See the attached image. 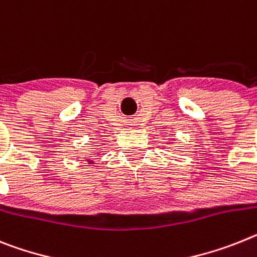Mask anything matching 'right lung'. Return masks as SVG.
Wrapping results in <instances>:
<instances>
[{
	"label": "right lung",
	"instance_id": "right-lung-1",
	"mask_svg": "<svg viewBox=\"0 0 257 257\" xmlns=\"http://www.w3.org/2000/svg\"><path fill=\"white\" fill-rule=\"evenodd\" d=\"M92 153H93V152H92ZM92 153H91V155H92ZM84 161H87V162H88V164H95V161H93V160H91V159H89V157H84Z\"/></svg>",
	"mask_w": 257,
	"mask_h": 257
}]
</instances>
